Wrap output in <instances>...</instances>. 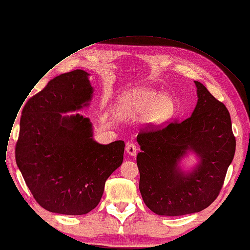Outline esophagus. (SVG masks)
<instances>
[{"label":"esophagus","mask_w":250,"mask_h":250,"mask_svg":"<svg viewBox=\"0 0 250 250\" xmlns=\"http://www.w3.org/2000/svg\"><path fill=\"white\" fill-rule=\"evenodd\" d=\"M137 150H138V148H137L136 144H134V143H128V144L126 145V151H127L131 156L136 155Z\"/></svg>","instance_id":"esophagus-1"}]
</instances>
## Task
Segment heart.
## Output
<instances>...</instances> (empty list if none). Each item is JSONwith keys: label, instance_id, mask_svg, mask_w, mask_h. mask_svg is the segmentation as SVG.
<instances>
[{"label": "heart", "instance_id": "1", "mask_svg": "<svg viewBox=\"0 0 250 250\" xmlns=\"http://www.w3.org/2000/svg\"><path fill=\"white\" fill-rule=\"evenodd\" d=\"M120 109L128 114H145L146 120L161 124L174 116L177 103L167 95L148 89H139L126 93L120 101Z\"/></svg>", "mask_w": 250, "mask_h": 250}]
</instances>
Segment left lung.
<instances>
[{
  "mask_svg": "<svg viewBox=\"0 0 250 250\" xmlns=\"http://www.w3.org/2000/svg\"><path fill=\"white\" fill-rule=\"evenodd\" d=\"M198 103L188 119L166 127L148 125L137 135L142 199L152 212L182 216L209 207L221 190L235 154L236 140L229 111L196 82ZM187 150L195 151L200 164L190 173L177 167Z\"/></svg>",
  "mask_w": 250,
  "mask_h": 250,
  "instance_id": "left-lung-1",
  "label": "left lung"
}]
</instances>
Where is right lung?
Masks as SVG:
<instances>
[{
  "mask_svg": "<svg viewBox=\"0 0 250 250\" xmlns=\"http://www.w3.org/2000/svg\"><path fill=\"white\" fill-rule=\"evenodd\" d=\"M87 76L82 69L62 73L22 110L16 163L36 202L52 213L95 209L107 179L123 163L124 141L102 145L93 139L89 118L62 115L87 105L93 94Z\"/></svg>",
  "mask_w": 250,
  "mask_h": 250,
  "instance_id": "obj_1",
  "label": "right lung"
}]
</instances>
